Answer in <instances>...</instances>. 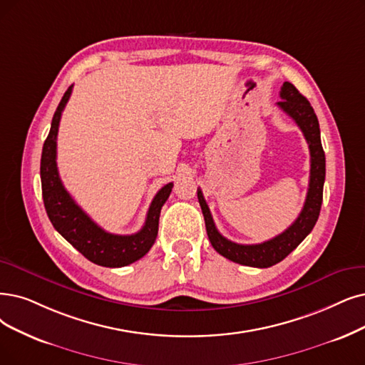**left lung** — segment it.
<instances>
[{
	"mask_svg": "<svg viewBox=\"0 0 365 365\" xmlns=\"http://www.w3.org/2000/svg\"><path fill=\"white\" fill-rule=\"evenodd\" d=\"M282 100L277 103L284 113L292 118L301 132L304 133L305 140L309 143L310 150V181L309 192L305 197L304 207L297 220L290 225L280 235L272 240H268L260 244H237L225 238L217 230L210 208L203 197L200 188H197V199L202 208L203 218L211 245L217 253H220L226 259L237 262V264L255 268H268L282 262L290 252H294L302 242V240L313 230L320 207L324 199V182H325V153L320 142V128L317 116L310 105L295 86L290 82H284L280 91Z\"/></svg>",
	"mask_w": 365,
	"mask_h": 365,
	"instance_id": "left-lung-1",
	"label": "left lung"
}]
</instances>
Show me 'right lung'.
Masks as SVG:
<instances>
[{
    "label": "right lung",
    "instance_id": "1",
    "mask_svg": "<svg viewBox=\"0 0 365 365\" xmlns=\"http://www.w3.org/2000/svg\"><path fill=\"white\" fill-rule=\"evenodd\" d=\"M73 85L58 105L49 135L43 145L40 178L43 202L53 227L93 264L108 268L127 267L150 252L157 232L160 211L168 200L173 184L169 182L154 196L143 227L133 235H113L94 223L64 188L56 168V135L61 113L67 105Z\"/></svg>",
    "mask_w": 365,
    "mask_h": 365
}]
</instances>
